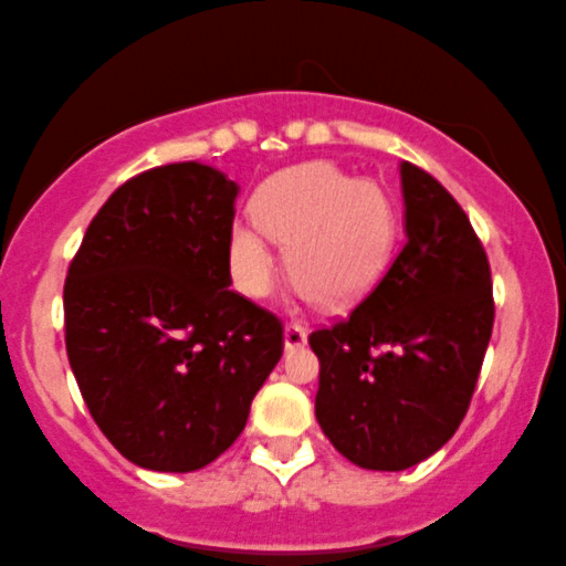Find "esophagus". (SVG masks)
Returning a JSON list of instances; mask_svg holds the SVG:
<instances>
[{
    "mask_svg": "<svg viewBox=\"0 0 566 566\" xmlns=\"http://www.w3.org/2000/svg\"><path fill=\"white\" fill-rule=\"evenodd\" d=\"M306 338H308V331L301 325V322H290V325L284 327V346H287L290 352L306 346Z\"/></svg>",
    "mask_w": 566,
    "mask_h": 566,
    "instance_id": "esophagus-1",
    "label": "esophagus"
}]
</instances>
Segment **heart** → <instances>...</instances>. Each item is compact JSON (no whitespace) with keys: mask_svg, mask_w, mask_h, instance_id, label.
Returning a JSON list of instances; mask_svg holds the SVG:
<instances>
[{"mask_svg":"<svg viewBox=\"0 0 566 566\" xmlns=\"http://www.w3.org/2000/svg\"><path fill=\"white\" fill-rule=\"evenodd\" d=\"M254 220L287 244L297 287L325 306H344L381 276L395 247V207L368 179L346 177L331 164L279 171L254 198ZM231 271L244 295L263 297L276 279L269 239L250 222L231 231Z\"/></svg>","mask_w":566,"mask_h":566,"instance_id":"obj_1","label":"heart"}]
</instances>
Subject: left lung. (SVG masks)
Here are the masks:
<instances>
[{"label":"left lung","mask_w":566,"mask_h":566,"mask_svg":"<svg viewBox=\"0 0 566 566\" xmlns=\"http://www.w3.org/2000/svg\"><path fill=\"white\" fill-rule=\"evenodd\" d=\"M406 244L349 316L316 327V421L349 462L406 470L459 430L494 327L486 250L432 174L402 160Z\"/></svg>","instance_id":"1"}]
</instances>
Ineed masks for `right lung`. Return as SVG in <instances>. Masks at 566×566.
Returning a JSON list of instances; mask_svg holds the SVG:
<instances>
[{
	"instance_id": "obj_1",
	"label": "right lung",
	"mask_w": 566,
	"mask_h": 566,
	"mask_svg": "<svg viewBox=\"0 0 566 566\" xmlns=\"http://www.w3.org/2000/svg\"><path fill=\"white\" fill-rule=\"evenodd\" d=\"M239 188L198 160L107 198L72 258L64 338L80 395L128 462L207 468L239 438L284 325L228 290Z\"/></svg>"
}]
</instances>
